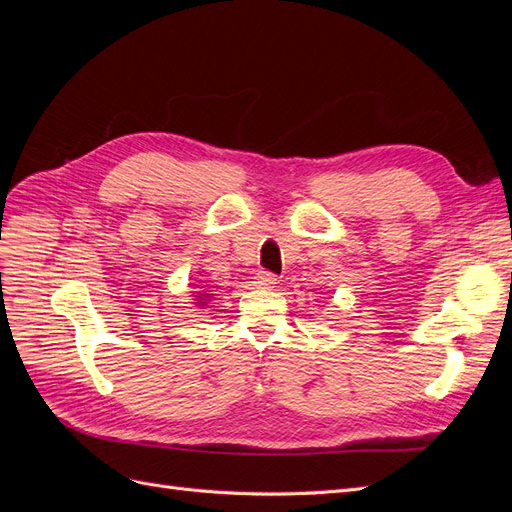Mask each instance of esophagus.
<instances>
[{
	"label": "esophagus",
	"mask_w": 512,
	"mask_h": 512,
	"mask_svg": "<svg viewBox=\"0 0 512 512\" xmlns=\"http://www.w3.org/2000/svg\"><path fill=\"white\" fill-rule=\"evenodd\" d=\"M254 284H256L258 288H273V286L277 284V277H275L273 273H269V271H260V273H256V277H254Z\"/></svg>",
	"instance_id": "34e87169"
}]
</instances>
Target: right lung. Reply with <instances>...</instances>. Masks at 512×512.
Here are the masks:
<instances>
[{"mask_svg":"<svg viewBox=\"0 0 512 512\" xmlns=\"http://www.w3.org/2000/svg\"><path fill=\"white\" fill-rule=\"evenodd\" d=\"M200 303H205V297H198V305H200Z\"/></svg>","mask_w":512,"mask_h":512,"instance_id":"right-lung-1","label":"right lung"}]
</instances>
